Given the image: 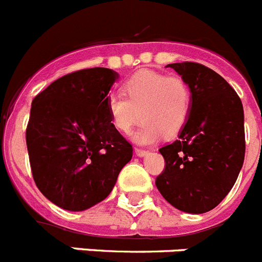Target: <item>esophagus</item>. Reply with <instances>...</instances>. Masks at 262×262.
Returning <instances> with one entry per match:
<instances>
[{"label":"esophagus","mask_w":262,"mask_h":262,"mask_svg":"<svg viewBox=\"0 0 262 262\" xmlns=\"http://www.w3.org/2000/svg\"><path fill=\"white\" fill-rule=\"evenodd\" d=\"M135 154L138 155L139 157H143V156H145V155L149 154V151H148V149H143V148H138V147H136L135 148Z\"/></svg>","instance_id":"esophagus-1"}]
</instances>
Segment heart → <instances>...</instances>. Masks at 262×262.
Masks as SVG:
<instances>
[{
    "mask_svg": "<svg viewBox=\"0 0 262 262\" xmlns=\"http://www.w3.org/2000/svg\"><path fill=\"white\" fill-rule=\"evenodd\" d=\"M122 92L107 98L108 117L113 126L126 135L140 118L144 119L135 134L138 143H154L163 134L172 138L186 126L193 94L185 78L142 71L124 81Z\"/></svg>",
    "mask_w": 262,
    "mask_h": 262,
    "instance_id": "b5f03b06",
    "label": "heart"
}]
</instances>
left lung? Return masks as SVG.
I'll use <instances>...</instances> for the list:
<instances>
[{
	"instance_id": "1",
	"label": "left lung",
	"mask_w": 262,
	"mask_h": 262,
	"mask_svg": "<svg viewBox=\"0 0 262 262\" xmlns=\"http://www.w3.org/2000/svg\"><path fill=\"white\" fill-rule=\"evenodd\" d=\"M191 88L190 117L178 140L160 148L165 168L156 186L176 209L203 214L235 185L244 163V110L221 75L198 62L168 64Z\"/></svg>"
}]
</instances>
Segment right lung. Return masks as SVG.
Instances as JSON below:
<instances>
[{
  "label": "right lung",
  "instance_id": "add662e5",
  "mask_svg": "<svg viewBox=\"0 0 262 262\" xmlns=\"http://www.w3.org/2000/svg\"><path fill=\"white\" fill-rule=\"evenodd\" d=\"M117 78L107 68L81 69L32 99L26 128L32 178L61 209L82 211L105 200L133 157V145L107 113Z\"/></svg>",
  "mask_w": 262,
  "mask_h": 262
}]
</instances>
